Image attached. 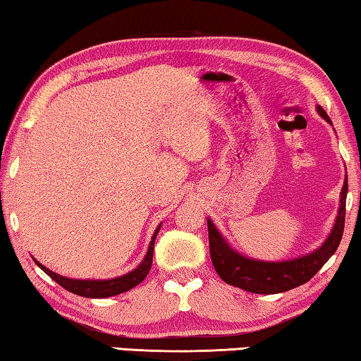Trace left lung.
Instances as JSON below:
<instances>
[{
  "label": "left lung",
  "instance_id": "1",
  "mask_svg": "<svg viewBox=\"0 0 361 361\" xmlns=\"http://www.w3.org/2000/svg\"><path fill=\"white\" fill-rule=\"evenodd\" d=\"M318 113L324 118L327 123H331V118L318 105ZM348 192L347 178L343 181L341 192V206L336 217L334 228L327 240L319 246L318 250L310 252V255L295 257L292 261H277L266 262L250 259L238 251H235L224 236L219 233L211 219H207L209 230V251H211L212 264L215 272L224 282L235 287L243 288L251 293L271 295L282 293L295 287H300L310 281L319 269L329 261V257L334 255L338 248V243L342 240L343 225H345V199Z\"/></svg>",
  "mask_w": 361,
  "mask_h": 361
}]
</instances>
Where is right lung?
Listing matches in <instances>:
<instances>
[{
	"mask_svg": "<svg viewBox=\"0 0 361 361\" xmlns=\"http://www.w3.org/2000/svg\"><path fill=\"white\" fill-rule=\"evenodd\" d=\"M162 225V224H160ZM160 225L155 230L152 235V240H150L149 250L144 256V259L141 264H139L134 271L125 274V276L116 277V279H110V281H78V279H68L63 276H58L56 272L50 271L45 266H42L39 261H35V264L39 266L43 272L48 274L53 281L56 283H60L63 288H66L68 292H71L74 295H79V297H85V298H106V297H113V295H120L125 293L128 290H131L133 287L141 283L150 271V266H152V257H154V243H155V236H157Z\"/></svg>",
	"mask_w": 361,
	"mask_h": 361,
	"instance_id": "1",
	"label": "right lung"
}]
</instances>
